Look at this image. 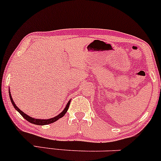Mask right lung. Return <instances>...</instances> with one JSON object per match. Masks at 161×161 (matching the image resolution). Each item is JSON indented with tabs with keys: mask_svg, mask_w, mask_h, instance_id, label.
<instances>
[{
	"mask_svg": "<svg viewBox=\"0 0 161 161\" xmlns=\"http://www.w3.org/2000/svg\"><path fill=\"white\" fill-rule=\"evenodd\" d=\"M9 96H10V102H11L12 105H13V106L14 107V108L21 115L23 116L25 119L27 121H29V122H31L32 124H34V125H49V124H51V123H53L55 121H56L57 120H59V118H61L62 117H63V116L65 115V114H66L67 111H68V108L69 107V104H70V102H71V100L69 101L68 102H67L66 107H65V108L63 109V111L61 113H59L58 115H56V117H53L52 118H49V119H40V118H32L31 116L27 115V114H25L24 112H22V111L20 110V108H19L17 106V105H15L14 102L13 98H12V96H11V93H10V89H9Z\"/></svg>",
	"mask_w": 161,
	"mask_h": 161,
	"instance_id": "obj_1",
	"label": "right lung"
}]
</instances>
